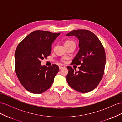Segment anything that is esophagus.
Masks as SVG:
<instances>
[{
	"instance_id": "34e87169",
	"label": "esophagus",
	"mask_w": 122,
	"mask_h": 122,
	"mask_svg": "<svg viewBox=\"0 0 122 122\" xmlns=\"http://www.w3.org/2000/svg\"><path fill=\"white\" fill-rule=\"evenodd\" d=\"M64 67H64V66H62V65H61V66H59V69H60L61 70V69H62V68H64Z\"/></svg>"
}]
</instances>
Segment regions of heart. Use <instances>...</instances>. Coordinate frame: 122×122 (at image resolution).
I'll use <instances>...</instances> for the list:
<instances>
[{"label":"heart","mask_w":122,"mask_h":122,"mask_svg":"<svg viewBox=\"0 0 122 122\" xmlns=\"http://www.w3.org/2000/svg\"><path fill=\"white\" fill-rule=\"evenodd\" d=\"M75 44V43H74V42L73 41H72V40H67L65 42V45H69V44ZM61 61L62 62H66V58H62V59H61Z\"/></svg>","instance_id":"obj_1"}]
</instances>
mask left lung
Here are the masks:
<instances>
[{
	"label": "left lung",
	"mask_w": 122,
	"mask_h": 122,
	"mask_svg": "<svg viewBox=\"0 0 122 122\" xmlns=\"http://www.w3.org/2000/svg\"><path fill=\"white\" fill-rule=\"evenodd\" d=\"M67 36H74L79 39V51L72 64L81 65L79 71L68 66L67 81L74 90L88 93L94 90L104 73L106 55L102 44L94 33L86 29H77Z\"/></svg>",
	"instance_id": "8db88e82"
}]
</instances>
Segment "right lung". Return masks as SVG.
Listing matches in <instances>:
<instances>
[{
	"instance_id": "right-lung-1",
	"label": "right lung",
	"mask_w": 122,
	"mask_h": 122,
	"mask_svg": "<svg viewBox=\"0 0 122 122\" xmlns=\"http://www.w3.org/2000/svg\"><path fill=\"white\" fill-rule=\"evenodd\" d=\"M61 32L36 30L18 44L15 54V67L21 84L28 92L41 94L51 87L59 71L58 66L41 65V60L49 56L51 45Z\"/></svg>"
}]
</instances>
